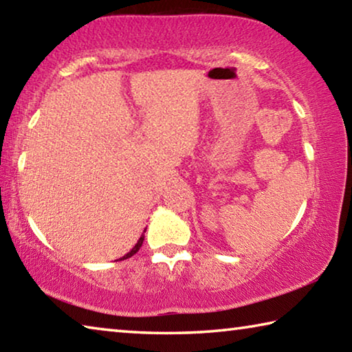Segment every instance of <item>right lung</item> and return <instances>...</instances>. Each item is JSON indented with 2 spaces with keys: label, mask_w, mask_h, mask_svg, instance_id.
Here are the masks:
<instances>
[{
  "label": "right lung",
  "mask_w": 352,
  "mask_h": 352,
  "mask_svg": "<svg viewBox=\"0 0 352 352\" xmlns=\"http://www.w3.org/2000/svg\"><path fill=\"white\" fill-rule=\"evenodd\" d=\"M144 233H146V230H144ZM142 242H144V234H141V237H140V239H138V242H136L135 243V247L132 248V250H130V252L127 253V254H124L122 256V258L121 259H119V261H124V259H127V258H132V256L136 253V252H138V250L141 248V245H142Z\"/></svg>",
  "instance_id": "add662e5"
}]
</instances>
